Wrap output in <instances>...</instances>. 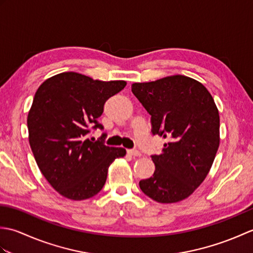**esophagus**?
<instances>
[{"instance_id": "esophagus-1", "label": "esophagus", "mask_w": 253, "mask_h": 253, "mask_svg": "<svg viewBox=\"0 0 253 253\" xmlns=\"http://www.w3.org/2000/svg\"><path fill=\"white\" fill-rule=\"evenodd\" d=\"M127 152H128V154L131 155V157H137V158L141 157V152H139L138 150H128Z\"/></svg>"}]
</instances>
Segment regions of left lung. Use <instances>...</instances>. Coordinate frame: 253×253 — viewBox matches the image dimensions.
Returning a JSON list of instances; mask_svg holds the SVG:
<instances>
[{
	"label": "left lung",
	"mask_w": 253,
	"mask_h": 253,
	"mask_svg": "<svg viewBox=\"0 0 253 253\" xmlns=\"http://www.w3.org/2000/svg\"><path fill=\"white\" fill-rule=\"evenodd\" d=\"M131 91L151 115L153 135L168 139L152 155L153 176L139 181L144 195L175 203L192 195L209 174L219 146V115L211 93L196 79L174 75L135 83Z\"/></svg>",
	"instance_id": "8db88e82"
}]
</instances>
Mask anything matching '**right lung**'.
Masks as SVG:
<instances>
[{
  "label": "right lung",
  "mask_w": 253,
  "mask_h": 253,
  "mask_svg": "<svg viewBox=\"0 0 253 253\" xmlns=\"http://www.w3.org/2000/svg\"><path fill=\"white\" fill-rule=\"evenodd\" d=\"M124 80L101 82L65 72L47 78L35 94L27 117L29 144L38 168L54 189L71 200H85L103 188L109 166L126 155L85 138L105 101L125 88Z\"/></svg>",
  "instance_id": "obj_1"
}]
</instances>
